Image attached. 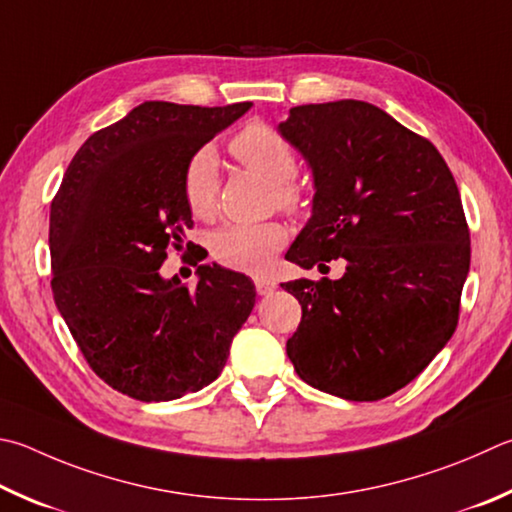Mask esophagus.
Wrapping results in <instances>:
<instances>
[{
  "label": "esophagus",
  "mask_w": 512,
  "mask_h": 512,
  "mask_svg": "<svg viewBox=\"0 0 512 512\" xmlns=\"http://www.w3.org/2000/svg\"><path fill=\"white\" fill-rule=\"evenodd\" d=\"M255 288H257V293H259V295H268V293H273V291H275V288H277V282H275V280H271V277L259 275V277H255Z\"/></svg>",
  "instance_id": "obj_1"
}]
</instances>
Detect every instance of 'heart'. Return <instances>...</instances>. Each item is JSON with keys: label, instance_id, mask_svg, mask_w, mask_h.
Masks as SVG:
<instances>
[{"label": "heart", "instance_id": "heart-1", "mask_svg": "<svg viewBox=\"0 0 512 512\" xmlns=\"http://www.w3.org/2000/svg\"><path fill=\"white\" fill-rule=\"evenodd\" d=\"M230 152L248 170L271 183L275 203L282 210L295 212L302 206V188L295 183L297 156L293 145L262 123H250L232 136ZM183 201L190 215L210 219L217 210L219 163L212 147L194 150L181 176ZM286 228L277 221L266 224H228L215 230L210 253L221 266L241 273H262L273 255L284 246Z\"/></svg>", "mask_w": 512, "mask_h": 512}]
</instances>
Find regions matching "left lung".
<instances>
[{
  "mask_svg": "<svg viewBox=\"0 0 512 512\" xmlns=\"http://www.w3.org/2000/svg\"><path fill=\"white\" fill-rule=\"evenodd\" d=\"M280 134L313 172V215L288 248L297 266L347 264L340 280L282 284L302 304L286 353L304 383L380 401L452 338L470 271L459 188L439 150L362 100L293 107Z\"/></svg>",
  "mask_w": 512,
  "mask_h": 512,
  "instance_id": "8db88e82",
  "label": "left lung"
}]
</instances>
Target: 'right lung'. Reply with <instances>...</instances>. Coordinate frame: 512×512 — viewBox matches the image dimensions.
Returning <instances> with one entry per match:
<instances>
[{
    "label": "right lung",
    "instance_id": "add662e5",
    "mask_svg": "<svg viewBox=\"0 0 512 512\" xmlns=\"http://www.w3.org/2000/svg\"><path fill=\"white\" fill-rule=\"evenodd\" d=\"M248 109L143 102L87 138L51 203L55 306L89 367L136 401L210 385L255 306L253 282L228 268L199 266L194 288L159 271L192 228L185 163Z\"/></svg>",
    "mask_w": 512,
    "mask_h": 512
}]
</instances>
